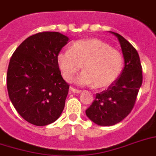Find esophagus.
Wrapping results in <instances>:
<instances>
[{
    "mask_svg": "<svg viewBox=\"0 0 156 156\" xmlns=\"http://www.w3.org/2000/svg\"><path fill=\"white\" fill-rule=\"evenodd\" d=\"M69 90H70V92L72 93H80L81 90H78V89H75V88H73L71 87L70 89H69Z\"/></svg>",
    "mask_w": 156,
    "mask_h": 156,
    "instance_id": "esophagus-1",
    "label": "esophagus"
}]
</instances>
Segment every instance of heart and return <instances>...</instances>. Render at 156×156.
I'll list each match as a JSON object with an SVG mask.
<instances>
[{
	"mask_svg": "<svg viewBox=\"0 0 156 156\" xmlns=\"http://www.w3.org/2000/svg\"><path fill=\"white\" fill-rule=\"evenodd\" d=\"M57 65L64 79L71 82L83 68L77 78L79 85H93L97 89L108 87L116 81L124 66L123 56L107 43L99 39L78 40L70 49L57 55Z\"/></svg>",
	"mask_w": 156,
	"mask_h": 156,
	"instance_id": "heart-1",
	"label": "heart"
}]
</instances>
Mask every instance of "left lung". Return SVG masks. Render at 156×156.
<instances>
[{
    "instance_id": "left-lung-1",
    "label": "left lung",
    "mask_w": 156,
    "mask_h": 156,
    "mask_svg": "<svg viewBox=\"0 0 156 156\" xmlns=\"http://www.w3.org/2000/svg\"><path fill=\"white\" fill-rule=\"evenodd\" d=\"M125 59V67L121 75L107 90L97 93L92 104L86 110L90 121L96 125H116L132 111L143 83V71L137 50L130 43L116 32Z\"/></svg>"
}]
</instances>
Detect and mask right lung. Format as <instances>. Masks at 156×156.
I'll return each mask as SVG.
<instances>
[{"label": "right lung", "instance_id": "obj_1", "mask_svg": "<svg viewBox=\"0 0 156 156\" xmlns=\"http://www.w3.org/2000/svg\"><path fill=\"white\" fill-rule=\"evenodd\" d=\"M69 38L44 31L26 39L11 56L7 71L9 97L29 123L47 126L61 116L69 85L57 65V55Z\"/></svg>", "mask_w": 156, "mask_h": 156}]
</instances>
